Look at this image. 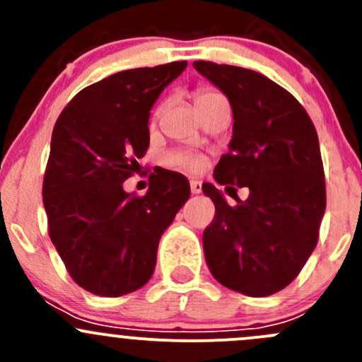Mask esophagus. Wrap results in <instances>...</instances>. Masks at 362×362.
I'll return each mask as SVG.
<instances>
[{"label": "esophagus", "mask_w": 362, "mask_h": 362, "mask_svg": "<svg viewBox=\"0 0 362 362\" xmlns=\"http://www.w3.org/2000/svg\"><path fill=\"white\" fill-rule=\"evenodd\" d=\"M203 191V184L202 182H198V180H192L191 182V192L192 194H199V192Z\"/></svg>", "instance_id": "34e87169"}]
</instances>
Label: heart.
<instances>
[{
    "mask_svg": "<svg viewBox=\"0 0 362 362\" xmlns=\"http://www.w3.org/2000/svg\"><path fill=\"white\" fill-rule=\"evenodd\" d=\"M218 96L215 90H199L196 94V103L203 100H210V98ZM170 163L175 164V166H180V168H187V170H196V168L202 166V158L196 154H175L170 158Z\"/></svg>",
    "mask_w": 362,
    "mask_h": 362,
    "instance_id": "obj_1",
    "label": "heart"
}]
</instances>
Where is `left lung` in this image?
<instances>
[{"label":"left lung","mask_w":362,"mask_h":362,"mask_svg":"<svg viewBox=\"0 0 362 362\" xmlns=\"http://www.w3.org/2000/svg\"><path fill=\"white\" fill-rule=\"evenodd\" d=\"M192 66L229 100L233 136L215 182L249 187L245 202H226L203 184L215 218L203 233L208 269L228 289L275 294L298 276L317 245L326 210L319 136L291 93L247 68L196 61Z\"/></svg>","instance_id":"obj_1"}]
</instances>
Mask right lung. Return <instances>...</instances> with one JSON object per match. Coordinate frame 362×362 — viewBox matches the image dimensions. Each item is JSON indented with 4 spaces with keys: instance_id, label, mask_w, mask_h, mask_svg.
Masks as SVG:
<instances>
[{
    "instance_id": "obj_1",
    "label": "right lung",
    "mask_w": 362,
    "mask_h": 362,
    "mask_svg": "<svg viewBox=\"0 0 362 362\" xmlns=\"http://www.w3.org/2000/svg\"><path fill=\"white\" fill-rule=\"evenodd\" d=\"M187 61L113 73L61 112L43 180L49 235L71 279L119 298L151 280L163 233L191 196L177 171L152 173L138 198L124 191L151 141L148 117Z\"/></svg>"
}]
</instances>
